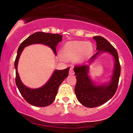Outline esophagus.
<instances>
[{
  "label": "esophagus",
  "mask_w": 133,
  "mask_h": 133,
  "mask_svg": "<svg viewBox=\"0 0 133 133\" xmlns=\"http://www.w3.org/2000/svg\"><path fill=\"white\" fill-rule=\"evenodd\" d=\"M74 70H73V68H71L69 70V75H74Z\"/></svg>",
  "instance_id": "esophagus-1"
}]
</instances>
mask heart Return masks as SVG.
Listing matches in <instances>:
<instances>
[{"label": "heart", "mask_w": 133, "mask_h": 133, "mask_svg": "<svg viewBox=\"0 0 133 133\" xmlns=\"http://www.w3.org/2000/svg\"><path fill=\"white\" fill-rule=\"evenodd\" d=\"M93 52L92 44L89 42L73 41L66 42L62 49V55L58 56L61 61L65 59L69 61L76 60L83 62L89 59Z\"/></svg>", "instance_id": "obj_1"}]
</instances>
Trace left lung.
Wrapping results in <instances>:
<instances>
[{"label":"left lung","mask_w":133,"mask_h":133,"mask_svg":"<svg viewBox=\"0 0 133 133\" xmlns=\"http://www.w3.org/2000/svg\"><path fill=\"white\" fill-rule=\"evenodd\" d=\"M93 39L96 42L97 52L90 58L88 64L75 66L74 69L77 79L74 89L76 97L84 106L90 108L103 104L114 95L121 73L118 54L115 48L103 37L95 36ZM104 53H109L114 57V68L110 80L106 83L97 85L89 75V66L96 58Z\"/></svg>","instance_id":"left-lung-1"}]
</instances>
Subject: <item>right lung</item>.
<instances>
[{
    "label": "right lung",
    "instance_id": "obj_1",
    "mask_svg": "<svg viewBox=\"0 0 133 133\" xmlns=\"http://www.w3.org/2000/svg\"><path fill=\"white\" fill-rule=\"evenodd\" d=\"M62 36L60 34L37 32L30 35L21 44L17 51L14 67L16 69V84L21 95L28 103L37 107H45L50 105L55 100L59 86L68 76L69 68L63 70H54L51 77L45 84L39 88L31 89L21 81L17 71V65L21 53L25 47L32 44H41L47 45L57 55L56 46L62 41Z\"/></svg>",
    "mask_w": 133,
    "mask_h": 133
}]
</instances>
